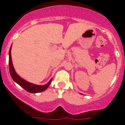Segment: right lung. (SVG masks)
<instances>
[{"label":"right lung","instance_id":"1","mask_svg":"<svg viewBox=\"0 0 125 125\" xmlns=\"http://www.w3.org/2000/svg\"><path fill=\"white\" fill-rule=\"evenodd\" d=\"M11 49H12V45H11L9 52V64L10 74V76L13 80L16 83L20 85L22 88H23L26 91H28L29 93H37L42 92V91H45L49 87V85H50L52 78H51L49 80L48 83H47L45 85L35 84L29 83L27 81H25V79H22L21 76L17 74V73L15 72V69H14V66H13L12 57H11Z\"/></svg>","mask_w":125,"mask_h":125}]
</instances>
